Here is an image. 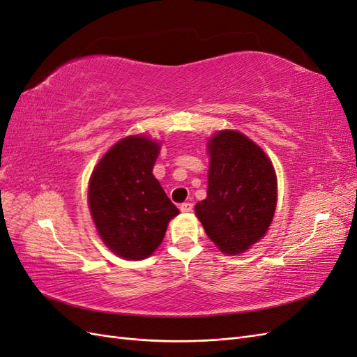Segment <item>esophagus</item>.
<instances>
[{
	"label": "esophagus",
	"instance_id": "esophagus-1",
	"mask_svg": "<svg viewBox=\"0 0 357 357\" xmlns=\"http://www.w3.org/2000/svg\"><path fill=\"white\" fill-rule=\"evenodd\" d=\"M179 209H181L182 213H190V211H193V204L184 202V204H181V205H179Z\"/></svg>",
	"mask_w": 357,
	"mask_h": 357
}]
</instances>
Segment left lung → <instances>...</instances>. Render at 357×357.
<instances>
[{"mask_svg": "<svg viewBox=\"0 0 357 357\" xmlns=\"http://www.w3.org/2000/svg\"><path fill=\"white\" fill-rule=\"evenodd\" d=\"M206 199L196 215L218 249L243 253L267 234L278 202V179L270 158L249 137L225 130L208 143Z\"/></svg>", "mask_w": 357, "mask_h": 357, "instance_id": "1", "label": "left lung"}]
</instances>
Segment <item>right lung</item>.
I'll use <instances>...</instances> for the list:
<instances>
[{
	"label": "right lung",
	"instance_id": "1",
	"mask_svg": "<svg viewBox=\"0 0 357 357\" xmlns=\"http://www.w3.org/2000/svg\"><path fill=\"white\" fill-rule=\"evenodd\" d=\"M161 144L144 135L117 142L98 162L89 182V206L100 240L125 259L151 257L179 209L152 169Z\"/></svg>",
	"mask_w": 357,
	"mask_h": 357
}]
</instances>
